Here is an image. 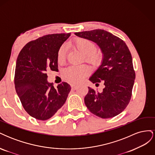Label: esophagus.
I'll use <instances>...</instances> for the list:
<instances>
[{
    "instance_id": "1",
    "label": "esophagus",
    "mask_w": 155,
    "mask_h": 155,
    "mask_svg": "<svg viewBox=\"0 0 155 155\" xmlns=\"http://www.w3.org/2000/svg\"><path fill=\"white\" fill-rule=\"evenodd\" d=\"M78 86L77 85H71V88L72 90H76V89L78 88Z\"/></svg>"
}]
</instances>
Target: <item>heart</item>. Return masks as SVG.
I'll return each instance as SVG.
<instances>
[{"label": "heart", "mask_w": 155, "mask_h": 155, "mask_svg": "<svg viewBox=\"0 0 155 155\" xmlns=\"http://www.w3.org/2000/svg\"><path fill=\"white\" fill-rule=\"evenodd\" d=\"M74 46L81 52L85 55L87 61L96 63L100 61L101 54L100 51L95 50V45L92 41L85 38H78L73 42ZM58 62L63 64L66 60V51L64 46H61L58 52ZM90 72V68L87 66L70 67L63 72V77L70 83H79L81 82L87 74Z\"/></svg>", "instance_id": "1"}]
</instances>
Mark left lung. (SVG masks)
Segmentation results:
<instances>
[{
  "instance_id": "obj_1",
  "label": "left lung",
  "mask_w": 155,
  "mask_h": 155,
  "mask_svg": "<svg viewBox=\"0 0 155 155\" xmlns=\"http://www.w3.org/2000/svg\"><path fill=\"white\" fill-rule=\"evenodd\" d=\"M96 43L103 54L100 66L89 78L93 83H104L101 92L88 87L85 104L92 114L110 118L120 114L128 105L135 79L132 55L125 42L104 30L75 33Z\"/></svg>"
}]
</instances>
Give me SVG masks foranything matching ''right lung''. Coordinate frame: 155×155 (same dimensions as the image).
Segmentation results:
<instances>
[{"mask_svg": "<svg viewBox=\"0 0 155 155\" xmlns=\"http://www.w3.org/2000/svg\"><path fill=\"white\" fill-rule=\"evenodd\" d=\"M70 34L43 36L28 43L18 54L15 67V87L28 114L37 120H46L61 108L71 90L62 82L57 88L47 81L46 72L58 71V52Z\"/></svg>", "mask_w": 155, "mask_h": 155, "instance_id": "1", "label": "right lung"}]
</instances>
